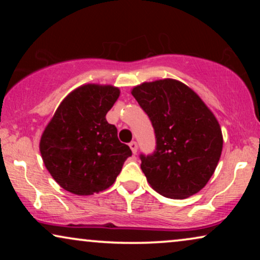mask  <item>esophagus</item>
<instances>
[{"mask_svg":"<svg viewBox=\"0 0 260 260\" xmlns=\"http://www.w3.org/2000/svg\"><path fill=\"white\" fill-rule=\"evenodd\" d=\"M129 147L131 148V150H133L134 154H136V152H137V149H138V145H137L136 142H135V141L130 142V143H129Z\"/></svg>","mask_w":260,"mask_h":260,"instance_id":"esophagus-1","label":"esophagus"}]
</instances>
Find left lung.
I'll return each instance as SVG.
<instances>
[{"label":"left lung","instance_id":"left-lung-1","mask_svg":"<svg viewBox=\"0 0 260 260\" xmlns=\"http://www.w3.org/2000/svg\"><path fill=\"white\" fill-rule=\"evenodd\" d=\"M131 93L155 131L154 152L140 155L149 184L170 199L197 194L221 155L222 135L214 115L193 90L174 79L143 83Z\"/></svg>","mask_w":260,"mask_h":260}]
</instances>
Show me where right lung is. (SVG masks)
<instances>
[{
  "label": "right lung",
  "mask_w": 260,
  "mask_h": 260,
  "mask_svg": "<svg viewBox=\"0 0 260 260\" xmlns=\"http://www.w3.org/2000/svg\"><path fill=\"white\" fill-rule=\"evenodd\" d=\"M118 97V88L110 85H84L63 99L46 126L42 159L65 190L91 195L106 189L133 155L105 118Z\"/></svg>",
  "instance_id": "1"
}]
</instances>
